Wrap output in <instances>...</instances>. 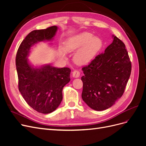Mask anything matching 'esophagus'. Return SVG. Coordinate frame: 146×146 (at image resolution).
Segmentation results:
<instances>
[{
	"label": "esophagus",
	"mask_w": 146,
	"mask_h": 146,
	"mask_svg": "<svg viewBox=\"0 0 146 146\" xmlns=\"http://www.w3.org/2000/svg\"><path fill=\"white\" fill-rule=\"evenodd\" d=\"M80 73L78 71V70H74V71H73V72H72V76L74 78L79 77H80Z\"/></svg>",
	"instance_id": "esophagus-1"
}]
</instances>
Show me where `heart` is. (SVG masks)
Segmentation results:
<instances>
[{"label":"heart","instance_id":"1","mask_svg":"<svg viewBox=\"0 0 146 146\" xmlns=\"http://www.w3.org/2000/svg\"><path fill=\"white\" fill-rule=\"evenodd\" d=\"M103 47V41L98 36L90 33H83L69 38L64 47H60L58 55L63 60L66 59V52L76 51L74 55V62L84 65L89 63Z\"/></svg>","mask_w":146,"mask_h":146}]
</instances>
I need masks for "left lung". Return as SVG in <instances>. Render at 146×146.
Here are the masks:
<instances>
[{"label": "left lung", "instance_id": "1", "mask_svg": "<svg viewBox=\"0 0 146 146\" xmlns=\"http://www.w3.org/2000/svg\"><path fill=\"white\" fill-rule=\"evenodd\" d=\"M113 41L82 68L83 100L92 110L102 111L115 104L124 92L131 64L125 46L114 35Z\"/></svg>", "mask_w": 146, "mask_h": 146}]
</instances>
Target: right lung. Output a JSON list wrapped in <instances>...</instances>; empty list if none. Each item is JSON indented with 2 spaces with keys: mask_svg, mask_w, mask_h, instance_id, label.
<instances>
[{
  "mask_svg": "<svg viewBox=\"0 0 146 146\" xmlns=\"http://www.w3.org/2000/svg\"><path fill=\"white\" fill-rule=\"evenodd\" d=\"M57 30L56 26H52L31 32L21 42L16 56L21 94L31 107L43 114L50 113L58 107L63 87L70 80V69L50 64L36 67L31 64L28 56L31 48L39 42L52 41Z\"/></svg>",
  "mask_w": 146,
  "mask_h": 146,
  "instance_id": "obj_1",
  "label": "right lung"
}]
</instances>
